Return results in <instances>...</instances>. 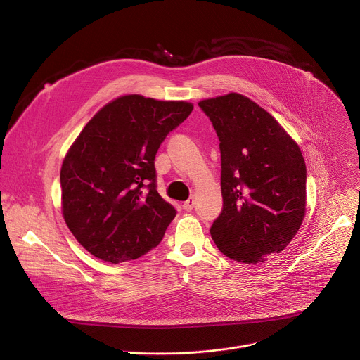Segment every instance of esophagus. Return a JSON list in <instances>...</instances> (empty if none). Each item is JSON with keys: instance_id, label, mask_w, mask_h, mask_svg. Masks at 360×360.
I'll return each mask as SVG.
<instances>
[{"instance_id": "esophagus-1", "label": "esophagus", "mask_w": 360, "mask_h": 360, "mask_svg": "<svg viewBox=\"0 0 360 360\" xmlns=\"http://www.w3.org/2000/svg\"><path fill=\"white\" fill-rule=\"evenodd\" d=\"M193 206H195V200H193V198H189V199L182 205V207H184V210H185V212H192Z\"/></svg>"}]
</instances>
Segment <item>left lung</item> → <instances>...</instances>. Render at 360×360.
<instances>
[{"label":"left lung","instance_id":"left-lung-1","mask_svg":"<svg viewBox=\"0 0 360 360\" xmlns=\"http://www.w3.org/2000/svg\"><path fill=\"white\" fill-rule=\"evenodd\" d=\"M221 151L222 212L210 228L221 253L246 264L283 252L306 213V164L296 142L239 93L202 100Z\"/></svg>","mask_w":360,"mask_h":360}]
</instances>
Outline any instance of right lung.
<instances>
[{
    "label": "right lung",
    "mask_w": 360,
    "mask_h": 360,
    "mask_svg": "<svg viewBox=\"0 0 360 360\" xmlns=\"http://www.w3.org/2000/svg\"><path fill=\"white\" fill-rule=\"evenodd\" d=\"M192 110L186 101L127 94L79 134L61 167L63 214L93 256L118 264L161 242L176 212L157 192L154 158Z\"/></svg>",
    "instance_id": "add662e5"
}]
</instances>
